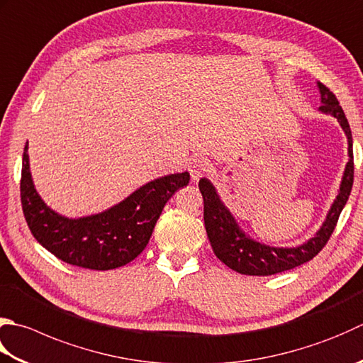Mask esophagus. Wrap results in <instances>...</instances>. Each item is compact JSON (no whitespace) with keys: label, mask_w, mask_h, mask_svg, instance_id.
Returning <instances> with one entry per match:
<instances>
[{"label":"esophagus","mask_w":363,"mask_h":363,"mask_svg":"<svg viewBox=\"0 0 363 363\" xmlns=\"http://www.w3.org/2000/svg\"><path fill=\"white\" fill-rule=\"evenodd\" d=\"M211 168V163L208 159L204 157H195L190 160V165H189V172H190V176L191 179L194 181H198L200 177H203L204 174H208Z\"/></svg>","instance_id":"esophagus-1"}]
</instances>
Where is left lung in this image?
<instances>
[{
  "label": "left lung",
  "mask_w": 363,
  "mask_h": 363,
  "mask_svg": "<svg viewBox=\"0 0 363 363\" xmlns=\"http://www.w3.org/2000/svg\"><path fill=\"white\" fill-rule=\"evenodd\" d=\"M319 92H321V106L319 110L325 115L337 118L347 137V155L350 162L346 163L345 174L342 179V186L337 195V200L333 201L332 208L325 217L324 223L315 238H311L307 242L293 247H271L266 244L257 242V240L245 236V233L239 228L236 218L231 216V212L226 209V206L220 200L216 187L211 181L200 179V191L204 201V226L208 233L209 242L212 245L216 257L225 262L233 271L244 275H274L289 271L297 266L303 264L310 259H313L316 255L323 250L328 244L333 230H335L338 217L342 214L345 204L350 198L352 182H354V155H352V135L351 127L345 116V111L340 106L337 97L333 92L323 83H318Z\"/></svg>",
  "instance_id": "left-lung-1"
}]
</instances>
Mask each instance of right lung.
<instances>
[{
    "label": "right lung",
    "mask_w": 363,
    "mask_h": 363,
    "mask_svg": "<svg viewBox=\"0 0 363 363\" xmlns=\"http://www.w3.org/2000/svg\"><path fill=\"white\" fill-rule=\"evenodd\" d=\"M189 181L187 172L163 176L101 214L67 218L50 209L35 191L26 143L20 181L21 209L35 240L56 258L92 271H110L145 250L163 206Z\"/></svg>",
    "instance_id": "1"
}]
</instances>
